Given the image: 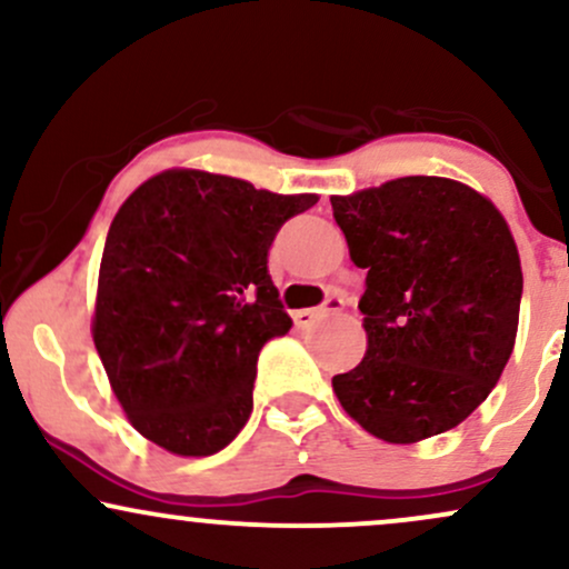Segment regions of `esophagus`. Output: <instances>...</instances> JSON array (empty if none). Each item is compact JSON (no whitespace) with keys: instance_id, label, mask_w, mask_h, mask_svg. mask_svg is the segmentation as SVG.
Wrapping results in <instances>:
<instances>
[{"instance_id":"obj_1","label":"esophagus","mask_w":569,"mask_h":569,"mask_svg":"<svg viewBox=\"0 0 569 569\" xmlns=\"http://www.w3.org/2000/svg\"><path fill=\"white\" fill-rule=\"evenodd\" d=\"M342 307H345V299L339 297V293H331V297H326V302L321 307H310V310L293 312V321H297V326H310L318 316H321V312H339Z\"/></svg>"}]
</instances>
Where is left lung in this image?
Listing matches in <instances>:
<instances>
[{
  "label": "left lung",
  "mask_w": 569,
  "mask_h": 569,
  "mask_svg": "<svg viewBox=\"0 0 569 569\" xmlns=\"http://www.w3.org/2000/svg\"><path fill=\"white\" fill-rule=\"evenodd\" d=\"M331 208L350 259L369 270L358 302L369 348L331 380L339 403L390 443L452 430L513 352L521 264L506 219L441 176H403Z\"/></svg>",
  "instance_id": "left-lung-1"
}]
</instances>
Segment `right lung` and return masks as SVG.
I'll list each match as a JSON object with an SVG mask.
<instances>
[{
    "label": "right lung",
    "mask_w": 569,
    "mask_h": 569,
    "mask_svg": "<svg viewBox=\"0 0 569 569\" xmlns=\"http://www.w3.org/2000/svg\"><path fill=\"white\" fill-rule=\"evenodd\" d=\"M316 202L187 168L122 202L98 270L93 342L143 439L206 457L240 433L259 350L291 329L267 253Z\"/></svg>",
    "instance_id": "right-lung-1"
}]
</instances>
